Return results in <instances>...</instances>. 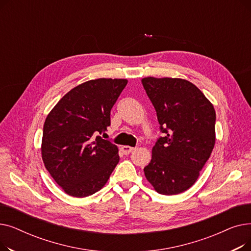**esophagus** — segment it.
Instances as JSON below:
<instances>
[{
	"instance_id": "esophagus-1",
	"label": "esophagus",
	"mask_w": 251,
	"mask_h": 251,
	"mask_svg": "<svg viewBox=\"0 0 251 251\" xmlns=\"http://www.w3.org/2000/svg\"><path fill=\"white\" fill-rule=\"evenodd\" d=\"M121 150H122V151H123L125 154H129L130 152H132V151L135 150V148L128 147V146H124V147H122V148H121Z\"/></svg>"
}]
</instances>
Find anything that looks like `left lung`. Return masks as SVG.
Here are the masks:
<instances>
[{
    "label": "left lung",
    "mask_w": 251,
    "mask_h": 251,
    "mask_svg": "<svg viewBox=\"0 0 251 251\" xmlns=\"http://www.w3.org/2000/svg\"><path fill=\"white\" fill-rule=\"evenodd\" d=\"M163 136L152 148L144 175L156 192L174 195L190 188L213 151L216 112L193 83L180 78H143Z\"/></svg>",
    "instance_id": "8db88e82"
}]
</instances>
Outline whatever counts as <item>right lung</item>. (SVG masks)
<instances>
[{
    "instance_id": "right-lung-1",
    "label": "right lung",
    "mask_w": 251,
    "mask_h": 251,
    "mask_svg": "<svg viewBox=\"0 0 251 251\" xmlns=\"http://www.w3.org/2000/svg\"><path fill=\"white\" fill-rule=\"evenodd\" d=\"M126 79L99 78L66 94L48 115L42 155L46 169L71 196L101 189L119 163L118 148L100 134L111 125V110Z\"/></svg>"
}]
</instances>
